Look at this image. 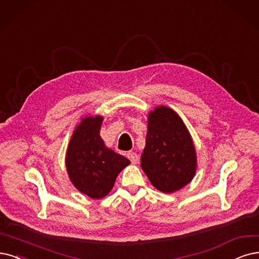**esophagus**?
Masks as SVG:
<instances>
[{"instance_id": "obj_1", "label": "esophagus", "mask_w": 259, "mask_h": 259, "mask_svg": "<svg viewBox=\"0 0 259 259\" xmlns=\"http://www.w3.org/2000/svg\"><path fill=\"white\" fill-rule=\"evenodd\" d=\"M127 157L130 159V161L132 162L133 164H137V163H138L139 157H138V155L136 154V152H132V151L128 152V154H127Z\"/></svg>"}]
</instances>
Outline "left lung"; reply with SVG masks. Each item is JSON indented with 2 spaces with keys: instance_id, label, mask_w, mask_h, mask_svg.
Wrapping results in <instances>:
<instances>
[{
  "instance_id": "1",
  "label": "left lung",
  "mask_w": 259,
  "mask_h": 259,
  "mask_svg": "<svg viewBox=\"0 0 259 259\" xmlns=\"http://www.w3.org/2000/svg\"><path fill=\"white\" fill-rule=\"evenodd\" d=\"M141 167L163 193L176 192L194 178L197 158L193 139L173 109L159 105L148 113Z\"/></svg>"
}]
</instances>
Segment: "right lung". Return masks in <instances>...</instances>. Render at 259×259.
<instances>
[{
    "mask_svg": "<svg viewBox=\"0 0 259 259\" xmlns=\"http://www.w3.org/2000/svg\"><path fill=\"white\" fill-rule=\"evenodd\" d=\"M101 115L81 119L66 151L67 174L76 190L94 199L108 195L120 171L130 161L104 145L100 137Z\"/></svg>",
    "mask_w": 259,
    "mask_h": 259,
    "instance_id": "add662e5",
    "label": "right lung"
}]
</instances>
